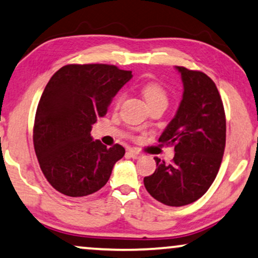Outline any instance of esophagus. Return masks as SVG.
Segmentation results:
<instances>
[{
    "instance_id": "34e87169",
    "label": "esophagus",
    "mask_w": 258,
    "mask_h": 258,
    "mask_svg": "<svg viewBox=\"0 0 258 258\" xmlns=\"http://www.w3.org/2000/svg\"><path fill=\"white\" fill-rule=\"evenodd\" d=\"M127 154L130 155L131 158H133V159H139L141 157V153H139V152L134 151V150H130L127 152Z\"/></svg>"
}]
</instances>
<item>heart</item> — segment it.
<instances>
[{
  "label": "heart",
  "mask_w": 258,
  "mask_h": 258,
  "mask_svg": "<svg viewBox=\"0 0 258 258\" xmlns=\"http://www.w3.org/2000/svg\"><path fill=\"white\" fill-rule=\"evenodd\" d=\"M141 92H143V96L145 99H146L147 104L150 105V107L152 105L159 104V103L167 105L168 94H167L166 89L160 84V83L154 82V81L144 83V84L141 85ZM122 99H124V93L120 92L117 97H115V100H114L115 106H119Z\"/></svg>",
  "instance_id": "1"
}]
</instances>
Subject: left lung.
I'll list each match as a JSON object with an SVG mask.
<instances>
[{"instance_id":"8db88e82","label":"left lung","mask_w":258,"mask_h":258,"mask_svg":"<svg viewBox=\"0 0 258 258\" xmlns=\"http://www.w3.org/2000/svg\"><path fill=\"white\" fill-rule=\"evenodd\" d=\"M176 69L182 100L159 138V143L174 146L175 154L169 164L154 158L157 169L144 177L148 193L170 207L193 203L209 189L226 147V113L215 83L201 71Z\"/></svg>"}]
</instances>
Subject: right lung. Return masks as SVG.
<instances>
[{"mask_svg":"<svg viewBox=\"0 0 258 258\" xmlns=\"http://www.w3.org/2000/svg\"><path fill=\"white\" fill-rule=\"evenodd\" d=\"M131 78L132 71L108 64H69L50 78L36 111L32 139L45 179L59 193L71 198L96 193L124 157L121 145L107 148L90 132Z\"/></svg>","mask_w":258,"mask_h":258,"instance_id":"right-lung-1","label":"right lung"}]
</instances>
